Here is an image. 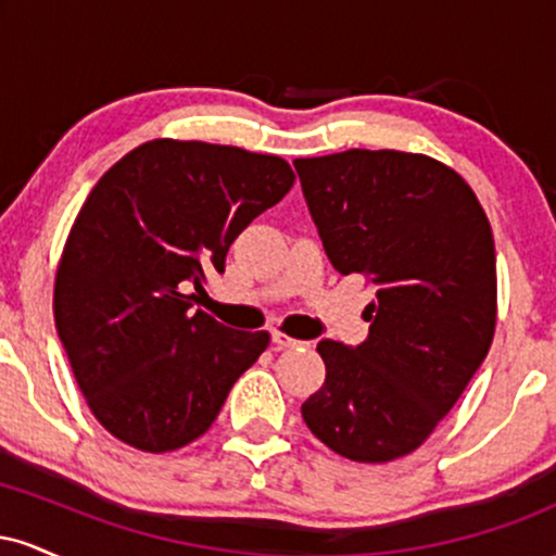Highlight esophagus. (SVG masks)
<instances>
[{
  "mask_svg": "<svg viewBox=\"0 0 556 556\" xmlns=\"http://www.w3.org/2000/svg\"><path fill=\"white\" fill-rule=\"evenodd\" d=\"M271 342H274V348H277V350H295V348H303V344H305L300 340H292V337L285 334V331H271Z\"/></svg>",
  "mask_w": 556,
  "mask_h": 556,
  "instance_id": "1",
  "label": "esophagus"
}]
</instances>
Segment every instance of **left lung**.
I'll list each match as a JSON object with an SVG mask.
<instances>
[{"instance_id": "8db88e82", "label": "left lung", "mask_w": 556, "mask_h": 556, "mask_svg": "<svg viewBox=\"0 0 556 556\" xmlns=\"http://www.w3.org/2000/svg\"><path fill=\"white\" fill-rule=\"evenodd\" d=\"M295 169L331 266L376 290L366 342H318L327 381L303 420L348 460H394L426 442L491 348L489 219L470 185L424 154L353 149Z\"/></svg>"}]
</instances>
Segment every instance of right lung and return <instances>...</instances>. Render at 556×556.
<instances>
[{"label": "right lung", "mask_w": 556, "mask_h": 556, "mask_svg": "<svg viewBox=\"0 0 556 556\" xmlns=\"http://www.w3.org/2000/svg\"><path fill=\"white\" fill-rule=\"evenodd\" d=\"M295 182L279 156L149 140L96 182L62 251L54 321L99 424L143 452L208 431L269 344L193 308L206 271Z\"/></svg>", "instance_id": "add662e5"}]
</instances>
